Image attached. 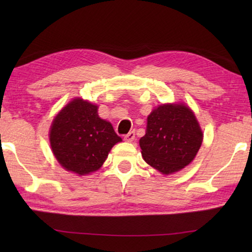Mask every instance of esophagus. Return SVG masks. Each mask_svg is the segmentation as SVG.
I'll use <instances>...</instances> for the list:
<instances>
[{
    "label": "esophagus",
    "instance_id": "34e87169",
    "mask_svg": "<svg viewBox=\"0 0 252 252\" xmlns=\"http://www.w3.org/2000/svg\"><path fill=\"white\" fill-rule=\"evenodd\" d=\"M134 138H135V133H134V131H131V132H129V133L127 134H126L125 135V141L126 142H132L134 140Z\"/></svg>",
    "mask_w": 252,
    "mask_h": 252
}]
</instances>
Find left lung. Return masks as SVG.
<instances>
[{
	"instance_id": "obj_1",
	"label": "left lung",
	"mask_w": 252,
	"mask_h": 252,
	"mask_svg": "<svg viewBox=\"0 0 252 252\" xmlns=\"http://www.w3.org/2000/svg\"><path fill=\"white\" fill-rule=\"evenodd\" d=\"M203 133L194 113L182 103L161 104L148 117L140 139L144 161L162 174L180 171L197 156Z\"/></svg>"
}]
</instances>
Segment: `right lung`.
Here are the masks:
<instances>
[{"label":"right lung","mask_w":252,"mask_h":252,"mask_svg":"<svg viewBox=\"0 0 252 252\" xmlns=\"http://www.w3.org/2000/svg\"><path fill=\"white\" fill-rule=\"evenodd\" d=\"M112 125L97 114V105L73 99L54 118L50 130L52 152L67 171L84 176L103 164L114 144L121 142Z\"/></svg>","instance_id":"1"}]
</instances>
